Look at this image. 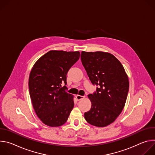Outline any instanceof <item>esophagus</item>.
<instances>
[{"label":"esophagus","instance_id":"obj_1","mask_svg":"<svg viewBox=\"0 0 155 155\" xmlns=\"http://www.w3.org/2000/svg\"><path fill=\"white\" fill-rule=\"evenodd\" d=\"M84 96H80V95H77L76 96V99H77V101H80L81 99H82L83 98H84Z\"/></svg>","mask_w":155,"mask_h":155}]
</instances>
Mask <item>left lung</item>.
Wrapping results in <instances>:
<instances>
[{
	"label": "left lung",
	"instance_id": "8db88e82",
	"mask_svg": "<svg viewBox=\"0 0 155 155\" xmlns=\"http://www.w3.org/2000/svg\"><path fill=\"white\" fill-rule=\"evenodd\" d=\"M81 61L96 90L88 95L91 101L86 121L95 126L112 123L121 113L129 91V80L121 62L112 54L101 51L81 54Z\"/></svg>",
	"mask_w": 155,
	"mask_h": 155
}]
</instances>
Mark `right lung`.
<instances>
[{
    "instance_id": "right-lung-1",
    "label": "right lung",
    "mask_w": 155,
    "mask_h": 155,
    "mask_svg": "<svg viewBox=\"0 0 155 155\" xmlns=\"http://www.w3.org/2000/svg\"><path fill=\"white\" fill-rule=\"evenodd\" d=\"M79 51H50L34 64L29 78V90L37 117L47 126L58 127L67 121L74 106L68 89L67 74L79 59Z\"/></svg>"
}]
</instances>
